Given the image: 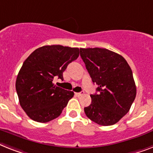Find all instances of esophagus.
<instances>
[{
  "label": "esophagus",
  "instance_id": "obj_1",
  "mask_svg": "<svg viewBox=\"0 0 153 153\" xmlns=\"http://www.w3.org/2000/svg\"><path fill=\"white\" fill-rule=\"evenodd\" d=\"M84 94V91H80V92H78V93H75V94L76 95L77 97H79L81 96V95H83V94Z\"/></svg>",
  "mask_w": 153,
  "mask_h": 153
}]
</instances>
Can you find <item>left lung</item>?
Masks as SVG:
<instances>
[{
  "label": "left lung",
  "instance_id": "1",
  "mask_svg": "<svg viewBox=\"0 0 153 153\" xmlns=\"http://www.w3.org/2000/svg\"><path fill=\"white\" fill-rule=\"evenodd\" d=\"M81 59L98 94L84 108L86 116L102 126L117 123L129 112L135 99L136 86L130 65L120 55L105 48H79Z\"/></svg>",
  "mask_w": 153,
  "mask_h": 153
}]
</instances>
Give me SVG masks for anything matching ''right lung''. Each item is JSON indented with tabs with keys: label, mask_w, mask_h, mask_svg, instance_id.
<instances>
[{
	"label": "right lung",
	"mask_w": 153,
	"mask_h": 153,
	"mask_svg": "<svg viewBox=\"0 0 153 153\" xmlns=\"http://www.w3.org/2000/svg\"><path fill=\"white\" fill-rule=\"evenodd\" d=\"M79 53L77 48L46 45L36 49L25 60L16 88L20 105L30 119L47 123L61 115L74 93L52 81L55 76L63 79V72Z\"/></svg>",
	"instance_id": "add662e5"
}]
</instances>
